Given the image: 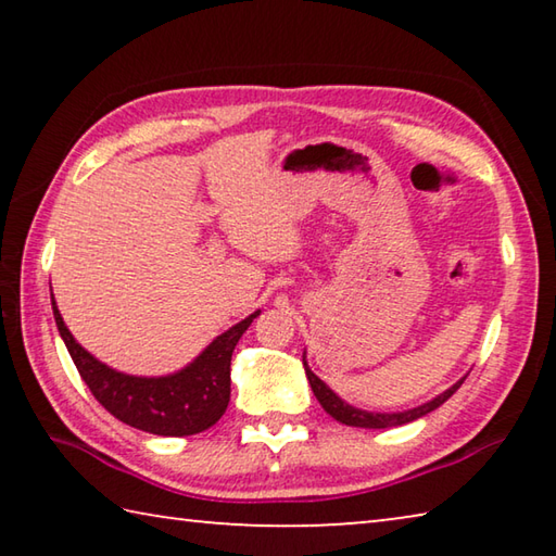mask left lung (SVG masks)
<instances>
[{"label":"left lung","instance_id":"8db88e82","mask_svg":"<svg viewBox=\"0 0 556 556\" xmlns=\"http://www.w3.org/2000/svg\"><path fill=\"white\" fill-rule=\"evenodd\" d=\"M306 368V378H308V384H312V390L316 394V400L321 402V407L331 414L333 419L341 421V425H348V427H363V429H388V427H402L407 425V421H414L419 417H425V414L434 412L437 407H441L451 394H454L460 382H456L454 388H448L444 394H439L437 400H431L427 404H421V407H414V409H407V412H397V414H372V412H363V409H355L351 407V404H345L341 397L333 390H328L326 384L316 378V375L308 370V365L304 363Z\"/></svg>","mask_w":556,"mask_h":556}]
</instances>
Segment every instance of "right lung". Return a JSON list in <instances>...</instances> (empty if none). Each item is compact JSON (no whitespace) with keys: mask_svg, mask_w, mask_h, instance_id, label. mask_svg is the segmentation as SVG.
Masks as SVG:
<instances>
[{"mask_svg":"<svg viewBox=\"0 0 556 556\" xmlns=\"http://www.w3.org/2000/svg\"><path fill=\"white\" fill-rule=\"evenodd\" d=\"M53 316L65 348L92 397L112 417L125 425L159 437H191L218 421L230 402V357L240 336L248 331L255 312L230 331L215 338L195 361L168 378H131L96 361L86 348L75 343L55 308Z\"/></svg>","mask_w":556,"mask_h":556,"instance_id":"obj_1","label":"right lung"}]
</instances>
